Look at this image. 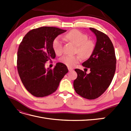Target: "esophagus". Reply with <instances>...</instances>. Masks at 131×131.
<instances>
[{
	"label": "esophagus",
	"instance_id": "obj_1",
	"mask_svg": "<svg viewBox=\"0 0 131 131\" xmlns=\"http://www.w3.org/2000/svg\"><path fill=\"white\" fill-rule=\"evenodd\" d=\"M68 69L69 70V72H72V71H73V69L70 68V67H68Z\"/></svg>",
	"mask_w": 131,
	"mask_h": 131
}]
</instances>
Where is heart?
Listing matches in <instances>:
<instances>
[{
  "label": "heart",
  "instance_id": "b5f03b06",
  "mask_svg": "<svg viewBox=\"0 0 131 131\" xmlns=\"http://www.w3.org/2000/svg\"><path fill=\"white\" fill-rule=\"evenodd\" d=\"M65 38L68 42L76 46L75 52L79 55L67 56L62 57L59 61L68 67H73L79 63L80 57L82 59H88L92 55L95 47L94 41L88 39V35L77 29L69 31L65 35ZM63 42L59 38L54 39L52 42V48L57 55L62 53Z\"/></svg>",
  "mask_w": 131,
  "mask_h": 131
}]
</instances>
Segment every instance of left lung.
Wrapping results in <instances>:
<instances>
[{"instance_id": "8db88e82", "label": "left lung", "mask_w": 131, "mask_h": 131, "mask_svg": "<svg viewBox=\"0 0 131 131\" xmlns=\"http://www.w3.org/2000/svg\"><path fill=\"white\" fill-rule=\"evenodd\" d=\"M90 29L96 35L97 42L92 55L82 65L86 69L90 68L91 72L86 74L75 69L78 77L73 85L79 95L91 100L100 97L110 86L115 72L116 58L108 35L93 28Z\"/></svg>"}]
</instances>
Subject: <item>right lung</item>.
Segmentation results:
<instances>
[{"mask_svg": "<svg viewBox=\"0 0 131 131\" xmlns=\"http://www.w3.org/2000/svg\"><path fill=\"white\" fill-rule=\"evenodd\" d=\"M66 30L54 27L31 29L22 39L17 51V68L23 85L33 96L43 97L54 92L68 72L67 66L57 63L53 69H46V62L56 57L52 42Z\"/></svg>", "mask_w": 131, "mask_h": 131, "instance_id": "obj_1", "label": "right lung"}]
</instances>
